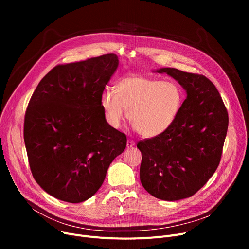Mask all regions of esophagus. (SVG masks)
Listing matches in <instances>:
<instances>
[{"label": "esophagus", "instance_id": "1", "mask_svg": "<svg viewBox=\"0 0 249 249\" xmlns=\"http://www.w3.org/2000/svg\"><path fill=\"white\" fill-rule=\"evenodd\" d=\"M135 145V142L133 140H128L127 141V148H131Z\"/></svg>", "mask_w": 249, "mask_h": 249}]
</instances>
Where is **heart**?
<instances>
[{
    "instance_id": "obj_1",
    "label": "heart",
    "mask_w": 249,
    "mask_h": 249,
    "mask_svg": "<svg viewBox=\"0 0 249 249\" xmlns=\"http://www.w3.org/2000/svg\"><path fill=\"white\" fill-rule=\"evenodd\" d=\"M184 93L174 82L132 74L117 83L116 91L106 89L101 106L108 124L120 128L125 118L145 138L162 135L171 128L180 111Z\"/></svg>"
}]
</instances>
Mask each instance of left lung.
Wrapping results in <instances>:
<instances>
[{
  "mask_svg": "<svg viewBox=\"0 0 249 249\" xmlns=\"http://www.w3.org/2000/svg\"><path fill=\"white\" fill-rule=\"evenodd\" d=\"M186 90L187 98L165 133L141 140V184L153 197L178 201L191 197L219 165L228 129V113L214 84L204 75L162 68Z\"/></svg>",
  "mask_w": 249,
  "mask_h": 249,
  "instance_id": "obj_1",
  "label": "left lung"
}]
</instances>
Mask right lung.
<instances>
[{
  "label": "right lung",
  "mask_w": 249,
  "mask_h": 249,
  "mask_svg": "<svg viewBox=\"0 0 249 249\" xmlns=\"http://www.w3.org/2000/svg\"><path fill=\"white\" fill-rule=\"evenodd\" d=\"M119 60L114 53L56 65L38 84L24 122L32 175L47 194L69 203L98 192L126 135L105 118L101 97Z\"/></svg>",
  "instance_id": "add662e5"
}]
</instances>
